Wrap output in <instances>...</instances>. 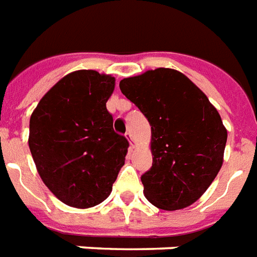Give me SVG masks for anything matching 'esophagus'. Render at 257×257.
Listing matches in <instances>:
<instances>
[{
  "label": "esophagus",
  "mask_w": 257,
  "mask_h": 257,
  "mask_svg": "<svg viewBox=\"0 0 257 257\" xmlns=\"http://www.w3.org/2000/svg\"><path fill=\"white\" fill-rule=\"evenodd\" d=\"M125 137L128 139V142L131 143V146H132V148H133V139H132V135H131V132L125 133Z\"/></svg>",
  "instance_id": "1"
}]
</instances>
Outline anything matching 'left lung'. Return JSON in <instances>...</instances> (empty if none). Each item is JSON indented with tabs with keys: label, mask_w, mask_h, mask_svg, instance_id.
I'll use <instances>...</instances> for the list:
<instances>
[{
	"label": "left lung",
	"mask_w": 257,
	"mask_h": 257,
	"mask_svg": "<svg viewBox=\"0 0 257 257\" xmlns=\"http://www.w3.org/2000/svg\"><path fill=\"white\" fill-rule=\"evenodd\" d=\"M120 89L151 125L152 167L142 175L147 199L163 210L190 206L222 166L228 133L218 111L187 76L171 68L125 78Z\"/></svg>",
	"instance_id": "1"
}]
</instances>
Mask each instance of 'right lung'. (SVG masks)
Instances as JSON below:
<instances>
[{"label": "right lung", "instance_id": "right-lung-1", "mask_svg": "<svg viewBox=\"0 0 257 257\" xmlns=\"http://www.w3.org/2000/svg\"><path fill=\"white\" fill-rule=\"evenodd\" d=\"M114 78L81 70L60 79L29 121V150L44 185L68 206L107 198L129 143L113 129L106 102Z\"/></svg>", "mask_w": 257, "mask_h": 257}]
</instances>
